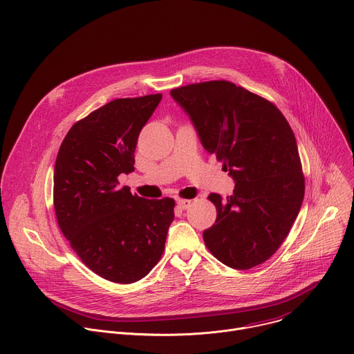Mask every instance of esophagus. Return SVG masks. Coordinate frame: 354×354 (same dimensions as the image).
I'll return each instance as SVG.
<instances>
[{"instance_id": "obj_1", "label": "esophagus", "mask_w": 354, "mask_h": 354, "mask_svg": "<svg viewBox=\"0 0 354 354\" xmlns=\"http://www.w3.org/2000/svg\"><path fill=\"white\" fill-rule=\"evenodd\" d=\"M176 205L180 210H187L190 206H192V201L190 200H186V198H178L176 200Z\"/></svg>"}]
</instances>
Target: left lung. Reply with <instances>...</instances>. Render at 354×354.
<instances>
[{
	"instance_id": "8db88e82",
	"label": "left lung",
	"mask_w": 354,
	"mask_h": 354,
	"mask_svg": "<svg viewBox=\"0 0 354 354\" xmlns=\"http://www.w3.org/2000/svg\"><path fill=\"white\" fill-rule=\"evenodd\" d=\"M201 145L223 161L234 194L212 193L216 223L203 232L224 265L246 270L268 261L286 239L304 198V175L294 133L269 100L228 81L171 91Z\"/></svg>"
}]
</instances>
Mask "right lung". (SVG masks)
<instances>
[{"mask_svg": "<svg viewBox=\"0 0 354 354\" xmlns=\"http://www.w3.org/2000/svg\"><path fill=\"white\" fill-rule=\"evenodd\" d=\"M162 95L115 99L77 122L55 165L59 227L80 259L113 283L138 281L153 269L174 221V198L147 200L119 186L134 171L141 129Z\"/></svg>", "mask_w": 354, "mask_h": 354, "instance_id": "add662e5", "label": "right lung"}]
</instances>
